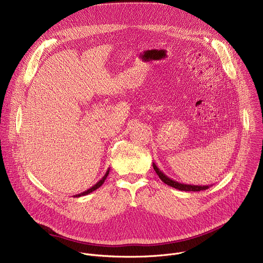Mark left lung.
I'll list each match as a JSON object with an SVG mask.
<instances>
[{"mask_svg": "<svg viewBox=\"0 0 263 263\" xmlns=\"http://www.w3.org/2000/svg\"><path fill=\"white\" fill-rule=\"evenodd\" d=\"M153 167L156 172V174L159 176V178L162 180V182H164L165 184L174 187L176 190L179 191H183V192H201V191H206L208 190L211 185H191V184H184V183H180L177 182L171 178H168L163 172H161L158 166L153 162Z\"/></svg>", "mask_w": 263, "mask_h": 263, "instance_id": "left-lung-1", "label": "left lung"}]
</instances>
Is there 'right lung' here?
<instances>
[{
    "label": "right lung",
    "instance_id": "right-lung-1",
    "mask_svg": "<svg viewBox=\"0 0 263 263\" xmlns=\"http://www.w3.org/2000/svg\"><path fill=\"white\" fill-rule=\"evenodd\" d=\"M109 171H110V168H108V170H107V172L105 173L104 177H103L100 181H98L93 186H91L89 190H87V191H85V192H83V193H81V194H79V195H74L73 197H74V198H79V197H82V196H86V195H88V194L92 193L93 191L98 190L99 187H100V186H102V184L105 182V180H106V178H107V176H108V174H109Z\"/></svg>",
    "mask_w": 263,
    "mask_h": 263
}]
</instances>
